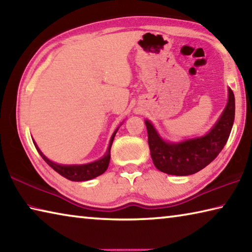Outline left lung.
Segmentation results:
<instances>
[{"mask_svg": "<svg viewBox=\"0 0 252 252\" xmlns=\"http://www.w3.org/2000/svg\"><path fill=\"white\" fill-rule=\"evenodd\" d=\"M234 94L228 88V102L218 121L203 136L181 142L164 141L152 123L146 120L148 143L153 164L160 171L173 176L197 173L216 159L222 150L234 121Z\"/></svg>", "mask_w": 252, "mask_h": 252, "instance_id": "left-lung-1", "label": "left lung"}]
</instances>
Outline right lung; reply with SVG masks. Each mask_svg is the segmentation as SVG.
Returning <instances> with one entry per match:
<instances>
[{
    "label": "right lung",
    "instance_id": "1",
    "mask_svg": "<svg viewBox=\"0 0 252 252\" xmlns=\"http://www.w3.org/2000/svg\"><path fill=\"white\" fill-rule=\"evenodd\" d=\"M118 129L113 132L112 136L110 139V143L108 147V150H106L105 155L101 158V159L96 160L94 162H90V163H85V164H59L55 163V162L49 160L46 158L42 151L39 149V147L36 146V143L33 141L34 146H35L37 152L40 153V156L43 158V160L48 163L51 168L55 170L59 174H61L62 177H64L66 179H69L71 181H88L91 180L93 178H96L101 176L102 173H104L106 171V169L109 167L110 163V150L111 147H112V142L114 140V136H116V133L118 132Z\"/></svg>",
    "mask_w": 252,
    "mask_h": 252
}]
</instances>
